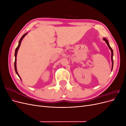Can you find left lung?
I'll return each instance as SVG.
<instances>
[{
    "label": "left lung",
    "mask_w": 126,
    "mask_h": 126,
    "mask_svg": "<svg viewBox=\"0 0 126 126\" xmlns=\"http://www.w3.org/2000/svg\"><path fill=\"white\" fill-rule=\"evenodd\" d=\"M103 40H104V41H105V42L106 43V44H107V46H108V47L109 48V49H110V50H111V62H112V69H111V70L112 69V68H113V50H112V49L111 48V47L109 45V44L108 43V41L107 40V39L106 38H103Z\"/></svg>",
    "instance_id": "8db88e82"
}]
</instances>
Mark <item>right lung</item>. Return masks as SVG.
Segmentation results:
<instances>
[{
    "label": "right lung",
    "instance_id": "1",
    "mask_svg": "<svg viewBox=\"0 0 126 126\" xmlns=\"http://www.w3.org/2000/svg\"><path fill=\"white\" fill-rule=\"evenodd\" d=\"M27 33H25L24 35L21 37V38H20V39L19 41V44H18V46H17V47L16 48V50H15V63H14V65H15V71H16L17 75L18 76V77L20 78V79H21V78H20V77L19 75V74H18V72H17V67H16V60H17V59H16V57H17V54L18 50L19 48V47H20V44H21V42L22 40L25 37V36H26Z\"/></svg>",
    "mask_w": 126,
    "mask_h": 126
}]
</instances>
